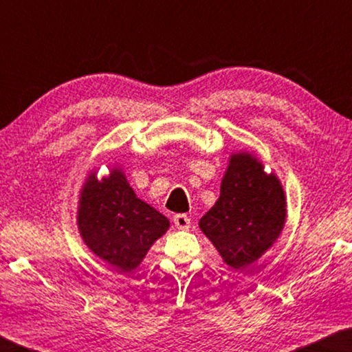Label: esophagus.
<instances>
[{
  "mask_svg": "<svg viewBox=\"0 0 352 352\" xmlns=\"http://www.w3.org/2000/svg\"><path fill=\"white\" fill-rule=\"evenodd\" d=\"M174 224L177 229L180 230H188L189 226H190V218L186 215V213H177L174 217Z\"/></svg>",
  "mask_w": 352,
  "mask_h": 352,
  "instance_id": "obj_1",
  "label": "esophagus"
}]
</instances>
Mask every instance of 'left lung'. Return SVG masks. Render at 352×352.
Instances as JSON below:
<instances>
[{
    "label": "left lung",
    "instance_id": "left-lung-1",
    "mask_svg": "<svg viewBox=\"0 0 352 352\" xmlns=\"http://www.w3.org/2000/svg\"><path fill=\"white\" fill-rule=\"evenodd\" d=\"M285 195L279 180L265 174L250 154L232 155L215 206L199 229L235 270L258 261L284 229Z\"/></svg>",
    "mask_w": 352,
    "mask_h": 352
}]
</instances>
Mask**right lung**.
Listing matches in <instances>:
<instances>
[{
  "label": "right lung",
  "mask_w": 352,
  "mask_h": 352,
  "mask_svg": "<svg viewBox=\"0 0 352 352\" xmlns=\"http://www.w3.org/2000/svg\"><path fill=\"white\" fill-rule=\"evenodd\" d=\"M78 224L91 252L120 272H133L169 229L168 218L137 198L119 169L102 182L89 175L80 194Z\"/></svg>",
  "instance_id": "obj_1"
}]
</instances>
